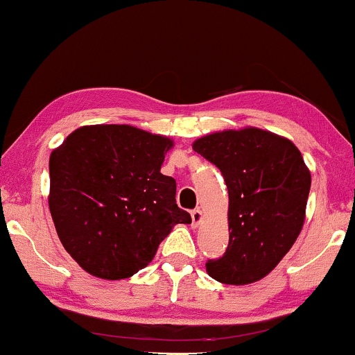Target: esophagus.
Segmentation results:
<instances>
[{
    "instance_id": "1",
    "label": "esophagus",
    "mask_w": 355,
    "mask_h": 355,
    "mask_svg": "<svg viewBox=\"0 0 355 355\" xmlns=\"http://www.w3.org/2000/svg\"><path fill=\"white\" fill-rule=\"evenodd\" d=\"M202 218H203V214H202V210H200V209L191 210V225H193V227H198V225H200Z\"/></svg>"
}]
</instances>
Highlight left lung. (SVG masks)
Wrapping results in <instances>:
<instances>
[{
    "mask_svg": "<svg viewBox=\"0 0 355 355\" xmlns=\"http://www.w3.org/2000/svg\"><path fill=\"white\" fill-rule=\"evenodd\" d=\"M229 189V247L207 262L211 279L254 284L294 245L305 220L311 172L299 148L267 130H225L193 141Z\"/></svg>",
    "mask_w": 355,
    "mask_h": 355,
    "instance_id": "left-lung-1",
    "label": "left lung"
}]
</instances>
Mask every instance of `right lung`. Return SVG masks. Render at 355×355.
Here are the masks:
<instances>
[{
    "mask_svg": "<svg viewBox=\"0 0 355 355\" xmlns=\"http://www.w3.org/2000/svg\"><path fill=\"white\" fill-rule=\"evenodd\" d=\"M172 146L135 126L88 125L51 152V218L88 274L128 279L152 262L177 223H191L175 200V178L160 173Z\"/></svg>",
    "mask_w": 355,
    "mask_h": 355,
    "instance_id": "add662e5",
    "label": "right lung"
}]
</instances>
